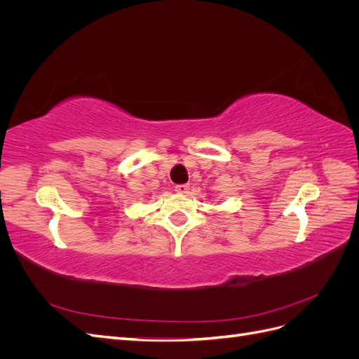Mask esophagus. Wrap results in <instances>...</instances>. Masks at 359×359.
I'll return each instance as SVG.
<instances>
[{
    "label": "esophagus",
    "mask_w": 359,
    "mask_h": 359,
    "mask_svg": "<svg viewBox=\"0 0 359 359\" xmlns=\"http://www.w3.org/2000/svg\"><path fill=\"white\" fill-rule=\"evenodd\" d=\"M189 190H190L189 184H178V186H175V191L180 194H187Z\"/></svg>",
    "instance_id": "34e87169"
}]
</instances>
